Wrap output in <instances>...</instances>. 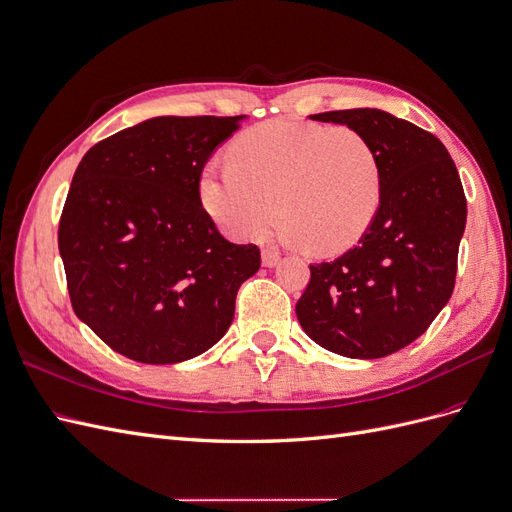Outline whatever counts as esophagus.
I'll use <instances>...</instances> for the list:
<instances>
[{"label":"esophagus","mask_w":512,"mask_h":512,"mask_svg":"<svg viewBox=\"0 0 512 512\" xmlns=\"http://www.w3.org/2000/svg\"><path fill=\"white\" fill-rule=\"evenodd\" d=\"M280 262V252L262 250V267H275Z\"/></svg>","instance_id":"obj_1"}]
</instances>
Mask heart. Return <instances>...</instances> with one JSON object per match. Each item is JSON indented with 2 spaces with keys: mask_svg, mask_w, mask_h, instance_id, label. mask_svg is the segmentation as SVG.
Here are the masks:
<instances>
[{
  "mask_svg": "<svg viewBox=\"0 0 512 512\" xmlns=\"http://www.w3.org/2000/svg\"><path fill=\"white\" fill-rule=\"evenodd\" d=\"M230 158L205 162L198 198L232 239L267 235L280 207L290 239L335 256L365 235L382 203L378 151L352 128L269 119L239 134Z\"/></svg>",
  "mask_w": 512,
  "mask_h": 512,
  "instance_id": "1",
  "label": "heart"
}]
</instances>
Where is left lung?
I'll list each match as a JSON object with an SVG mask.
<instances>
[{
  "label": "left lung",
  "mask_w": 512,
  "mask_h": 512,
  "mask_svg": "<svg viewBox=\"0 0 512 512\" xmlns=\"http://www.w3.org/2000/svg\"><path fill=\"white\" fill-rule=\"evenodd\" d=\"M361 132L382 164V203L352 250L309 265L303 331L348 359H380L421 337L455 288L466 194L440 138L378 108L309 115Z\"/></svg>",
  "instance_id": "obj_1"
}]
</instances>
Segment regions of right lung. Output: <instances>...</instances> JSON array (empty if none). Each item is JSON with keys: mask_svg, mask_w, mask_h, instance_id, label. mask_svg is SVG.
Masks as SVG:
<instances>
[{"mask_svg": "<svg viewBox=\"0 0 512 512\" xmlns=\"http://www.w3.org/2000/svg\"><path fill=\"white\" fill-rule=\"evenodd\" d=\"M239 117H153L91 147L59 220L74 314L138 363L170 365L218 344L256 245L226 241L198 177Z\"/></svg>", "mask_w": 512, "mask_h": 512, "instance_id": "obj_1", "label": "right lung"}]
</instances>
